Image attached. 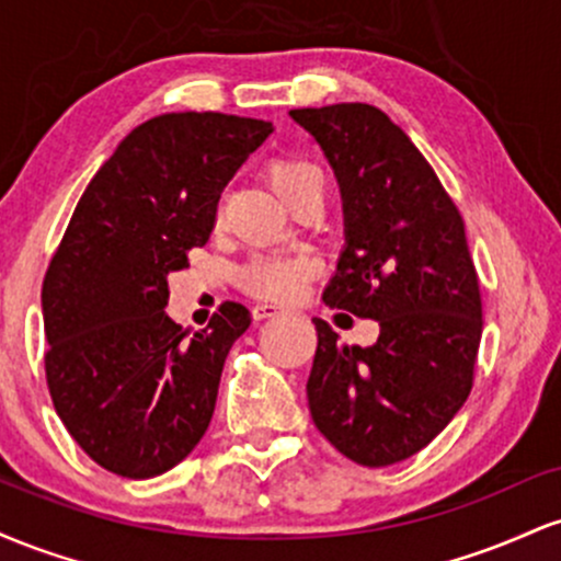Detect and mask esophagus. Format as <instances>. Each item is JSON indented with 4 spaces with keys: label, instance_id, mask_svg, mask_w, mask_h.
Wrapping results in <instances>:
<instances>
[{
    "label": "esophagus",
    "instance_id": "obj_1",
    "mask_svg": "<svg viewBox=\"0 0 561 561\" xmlns=\"http://www.w3.org/2000/svg\"><path fill=\"white\" fill-rule=\"evenodd\" d=\"M279 313H285V308L276 306V302H255L253 306L255 319H272V317H279Z\"/></svg>",
    "mask_w": 561,
    "mask_h": 561
}]
</instances>
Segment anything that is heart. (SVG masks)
I'll list each match as a JSON object with an SVG mask.
<instances>
[{"label":"heart","mask_w":561,"mask_h":561,"mask_svg":"<svg viewBox=\"0 0 561 561\" xmlns=\"http://www.w3.org/2000/svg\"><path fill=\"white\" fill-rule=\"evenodd\" d=\"M274 192L293 208L311 192H324V179L317 165L300 158H276L266 169ZM317 274V261L302 253H259L242 266L240 282L248 293L266 300H293Z\"/></svg>","instance_id":"heart-1"}]
</instances>
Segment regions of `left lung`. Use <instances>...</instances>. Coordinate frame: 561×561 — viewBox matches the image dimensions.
<instances>
[{"instance_id": "obj_1", "label": "left lung", "mask_w": 561, "mask_h": 561, "mask_svg": "<svg viewBox=\"0 0 561 561\" xmlns=\"http://www.w3.org/2000/svg\"><path fill=\"white\" fill-rule=\"evenodd\" d=\"M337 176L345 250L330 308L379 321L375 345H343L324 319L308 377L319 433L364 467L409 459L467 401L482 334L465 221L433 165L375 105L289 111Z\"/></svg>"}]
</instances>
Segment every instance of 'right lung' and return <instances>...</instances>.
<instances>
[{
    "label": "right lung",
    "mask_w": 561,
    "mask_h": 561,
    "mask_svg": "<svg viewBox=\"0 0 561 561\" xmlns=\"http://www.w3.org/2000/svg\"><path fill=\"white\" fill-rule=\"evenodd\" d=\"M268 134L240 115H158L76 205L42 285L44 369L57 416L107 472H169L208 430L229 347L253 319L227 300L186 340L165 313L169 274L208 242L224 186Z\"/></svg>",
    "instance_id": "obj_1"
}]
</instances>
